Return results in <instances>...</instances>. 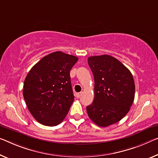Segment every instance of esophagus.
<instances>
[{"label":"esophagus","instance_id":"1","mask_svg":"<svg viewBox=\"0 0 158 158\" xmlns=\"http://www.w3.org/2000/svg\"><path fill=\"white\" fill-rule=\"evenodd\" d=\"M82 93H77L76 94V97L77 98H81V96L82 95Z\"/></svg>","mask_w":158,"mask_h":158}]
</instances>
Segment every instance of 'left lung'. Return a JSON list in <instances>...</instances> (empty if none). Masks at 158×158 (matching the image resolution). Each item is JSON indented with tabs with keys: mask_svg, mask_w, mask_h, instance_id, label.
Returning a JSON list of instances; mask_svg holds the SVG:
<instances>
[{
	"mask_svg": "<svg viewBox=\"0 0 158 158\" xmlns=\"http://www.w3.org/2000/svg\"><path fill=\"white\" fill-rule=\"evenodd\" d=\"M87 62L94 80V98L87 106V114L99 127H109L129 111L135 97L133 77L124 65L110 55L90 56Z\"/></svg>",
	"mask_w": 158,
	"mask_h": 158,
	"instance_id": "obj_1",
	"label": "left lung"
}]
</instances>
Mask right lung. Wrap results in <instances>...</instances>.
<instances>
[{
  "mask_svg": "<svg viewBox=\"0 0 158 158\" xmlns=\"http://www.w3.org/2000/svg\"><path fill=\"white\" fill-rule=\"evenodd\" d=\"M77 60L64 52H53L29 71L24 82L23 97L39 123L54 127L66 116L74 100L70 71Z\"/></svg>",
  "mask_w": 158,
  "mask_h": 158,
  "instance_id": "1",
  "label": "right lung"
}]
</instances>
